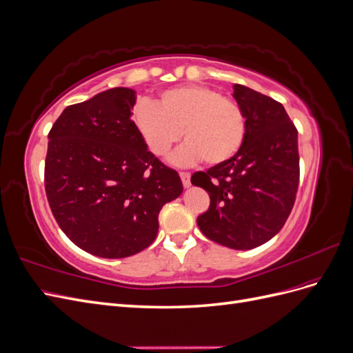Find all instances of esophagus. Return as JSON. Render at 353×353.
Segmentation results:
<instances>
[{"label":"esophagus","mask_w":353,"mask_h":353,"mask_svg":"<svg viewBox=\"0 0 353 353\" xmlns=\"http://www.w3.org/2000/svg\"><path fill=\"white\" fill-rule=\"evenodd\" d=\"M179 176H181V181H183V185H184L185 188H188V187L191 185L190 174H188V172H181V174H179Z\"/></svg>","instance_id":"esophagus-1"}]
</instances>
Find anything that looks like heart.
I'll return each instance as SVG.
<instances>
[{
	"mask_svg": "<svg viewBox=\"0 0 353 353\" xmlns=\"http://www.w3.org/2000/svg\"><path fill=\"white\" fill-rule=\"evenodd\" d=\"M132 123L148 150L165 157L179 141L187 143L174 154L176 165H219L237 154L244 141L245 119L240 105L209 87L183 85L163 91L156 104L140 101Z\"/></svg>",
	"mask_w": 353,
	"mask_h": 353,
	"instance_id": "obj_1",
	"label": "heart"
}]
</instances>
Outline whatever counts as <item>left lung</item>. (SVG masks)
I'll return each instance as SVG.
<instances>
[{
  "instance_id": "1",
  "label": "left lung",
  "mask_w": 353,
  "mask_h": 353,
  "mask_svg": "<svg viewBox=\"0 0 353 353\" xmlns=\"http://www.w3.org/2000/svg\"><path fill=\"white\" fill-rule=\"evenodd\" d=\"M236 99L245 119L237 154L191 184L206 190L209 209L197 218L205 236L236 250H249L271 240L293 209L299 187L297 130L283 104L240 83Z\"/></svg>"
}]
</instances>
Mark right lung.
<instances>
[{
	"mask_svg": "<svg viewBox=\"0 0 353 353\" xmlns=\"http://www.w3.org/2000/svg\"><path fill=\"white\" fill-rule=\"evenodd\" d=\"M137 95L112 88L68 105L48 134L46 193L69 240L100 258H128L150 245L159 212L183 193L132 123Z\"/></svg>",
	"mask_w": 353,
	"mask_h": 353,
	"instance_id": "1",
	"label": "right lung"
}]
</instances>
